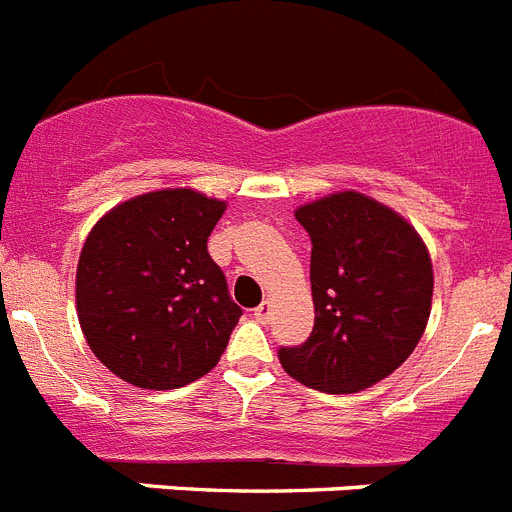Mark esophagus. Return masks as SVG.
<instances>
[{
	"mask_svg": "<svg viewBox=\"0 0 512 512\" xmlns=\"http://www.w3.org/2000/svg\"><path fill=\"white\" fill-rule=\"evenodd\" d=\"M253 318L259 320V323H269L271 320V302L266 300V302H261L259 307H256V310H253Z\"/></svg>",
	"mask_w": 512,
	"mask_h": 512,
	"instance_id": "obj_1",
	"label": "esophagus"
}]
</instances>
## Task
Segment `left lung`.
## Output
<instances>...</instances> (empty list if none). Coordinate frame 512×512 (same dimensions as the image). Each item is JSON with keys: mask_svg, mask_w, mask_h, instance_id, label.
<instances>
[{"mask_svg": "<svg viewBox=\"0 0 512 512\" xmlns=\"http://www.w3.org/2000/svg\"><path fill=\"white\" fill-rule=\"evenodd\" d=\"M295 217L312 241L315 325L279 361L305 387L354 395L390 377L423 338L431 253L410 220L356 189L305 202Z\"/></svg>", "mask_w": 512, "mask_h": 512, "instance_id": "1", "label": "left lung"}]
</instances>
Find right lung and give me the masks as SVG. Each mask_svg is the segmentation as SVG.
I'll list each match as a JSON object with an SVG mask.
<instances>
[{
    "label": "right lung",
    "mask_w": 512,
    "mask_h": 512,
    "mask_svg": "<svg viewBox=\"0 0 512 512\" xmlns=\"http://www.w3.org/2000/svg\"><path fill=\"white\" fill-rule=\"evenodd\" d=\"M228 202L189 187L120 202L89 230L76 264V315L92 354L140 390L205 377L241 307L207 238Z\"/></svg>",
    "instance_id": "1"
}]
</instances>
